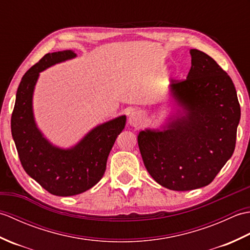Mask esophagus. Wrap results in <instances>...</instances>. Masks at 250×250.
Here are the masks:
<instances>
[{"instance_id":"obj_1","label":"esophagus","mask_w":250,"mask_h":250,"mask_svg":"<svg viewBox=\"0 0 250 250\" xmlns=\"http://www.w3.org/2000/svg\"><path fill=\"white\" fill-rule=\"evenodd\" d=\"M143 121H144V117H143L142 113L139 110L132 111L129 116V125L134 126V128H139L143 125Z\"/></svg>"}]
</instances>
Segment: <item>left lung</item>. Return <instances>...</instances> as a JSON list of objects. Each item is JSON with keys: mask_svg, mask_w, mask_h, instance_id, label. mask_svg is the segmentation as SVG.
Segmentation results:
<instances>
[{"mask_svg": "<svg viewBox=\"0 0 250 250\" xmlns=\"http://www.w3.org/2000/svg\"><path fill=\"white\" fill-rule=\"evenodd\" d=\"M190 55L187 79L169 84L175 113L161 129H145L137 136L148 173L175 191L213 182L233 155L241 119L230 76L204 52L191 49Z\"/></svg>", "mask_w": 250, "mask_h": 250, "instance_id": "1", "label": "left lung"}]
</instances>
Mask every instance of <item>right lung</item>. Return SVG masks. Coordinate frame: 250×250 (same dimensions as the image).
Returning <instances> with one entry per match:
<instances>
[{"mask_svg": "<svg viewBox=\"0 0 250 250\" xmlns=\"http://www.w3.org/2000/svg\"><path fill=\"white\" fill-rule=\"evenodd\" d=\"M76 56L72 50L51 52L32 66L19 83L12 115V135L24 171L49 193L59 196L83 193L100 182L126 120L122 115L99 125L71 148L55 146L37 128L33 93L40 73Z\"/></svg>", "mask_w": 250, "mask_h": 250, "instance_id": "obj_1", "label": "right lung"}]
</instances>
